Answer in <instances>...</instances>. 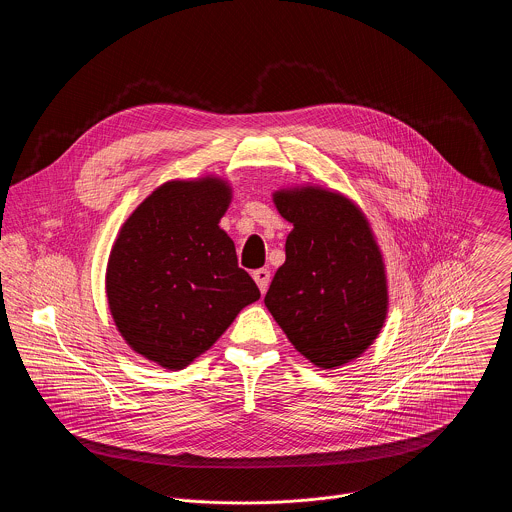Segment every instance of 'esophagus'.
<instances>
[{
    "instance_id": "34e87169",
    "label": "esophagus",
    "mask_w": 512,
    "mask_h": 512,
    "mask_svg": "<svg viewBox=\"0 0 512 512\" xmlns=\"http://www.w3.org/2000/svg\"><path fill=\"white\" fill-rule=\"evenodd\" d=\"M252 278H254V282L258 284V288H260V292L266 293L268 290V286H270V270H266V268H260V270H254V274H252Z\"/></svg>"
}]
</instances>
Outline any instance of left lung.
Returning a JSON list of instances; mask_svg holds the SVG:
<instances>
[{
	"label": "left lung",
	"instance_id": "obj_1",
	"mask_svg": "<svg viewBox=\"0 0 512 512\" xmlns=\"http://www.w3.org/2000/svg\"><path fill=\"white\" fill-rule=\"evenodd\" d=\"M274 205L293 230L264 303L307 361L347 365L374 343L388 313L372 228L351 199L321 187L280 189Z\"/></svg>",
	"mask_w": 512,
	"mask_h": 512
}]
</instances>
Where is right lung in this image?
<instances>
[{
  "mask_svg": "<svg viewBox=\"0 0 512 512\" xmlns=\"http://www.w3.org/2000/svg\"><path fill=\"white\" fill-rule=\"evenodd\" d=\"M232 199L220 177L167 181L122 224L106 297L124 341L147 361L181 370L209 351L242 307L260 299L219 226Z\"/></svg>",
  "mask_w": 512,
  "mask_h": 512,
  "instance_id": "right-lung-1",
  "label": "right lung"
}]
</instances>
